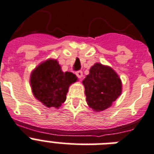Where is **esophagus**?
<instances>
[{
	"mask_svg": "<svg viewBox=\"0 0 154 154\" xmlns=\"http://www.w3.org/2000/svg\"><path fill=\"white\" fill-rule=\"evenodd\" d=\"M76 75H77V77L79 78V79H82V77H83V72H82V71H77V72H76Z\"/></svg>",
	"mask_w": 154,
	"mask_h": 154,
	"instance_id": "esophagus-1",
	"label": "esophagus"
}]
</instances>
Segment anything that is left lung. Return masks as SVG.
Segmentation results:
<instances>
[{"mask_svg":"<svg viewBox=\"0 0 154 154\" xmlns=\"http://www.w3.org/2000/svg\"><path fill=\"white\" fill-rule=\"evenodd\" d=\"M87 104L95 112L109 108L122 94V83L112 68L95 63L82 82Z\"/></svg>","mask_w":154,"mask_h":154,"instance_id":"obj_1","label":"left lung"}]
</instances>
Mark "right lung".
I'll use <instances>...</instances> for the list:
<instances>
[{
    "instance_id": "add662e5",
    "label": "right lung",
    "mask_w": 154,
    "mask_h": 154,
    "mask_svg": "<svg viewBox=\"0 0 154 154\" xmlns=\"http://www.w3.org/2000/svg\"><path fill=\"white\" fill-rule=\"evenodd\" d=\"M29 81L35 98L47 108L59 109L77 77L71 72H63L57 60L49 58L32 70Z\"/></svg>"
}]
</instances>
